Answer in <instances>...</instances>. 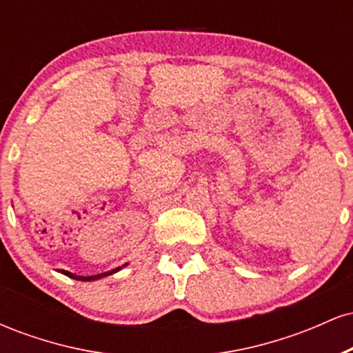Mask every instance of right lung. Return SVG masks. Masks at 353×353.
<instances>
[{
    "label": "right lung",
    "instance_id": "right-lung-1",
    "mask_svg": "<svg viewBox=\"0 0 353 353\" xmlns=\"http://www.w3.org/2000/svg\"><path fill=\"white\" fill-rule=\"evenodd\" d=\"M128 264H124V265H121V267H116V269H112V270H109V272H103V274H98V275H88V277H84V275H76V274H72V272H70V270H58V272H61V274H64V275H68V277H71V279H76V281H83V282H89V281H99V279H103V277H108V275H111V274H116L117 270H121L123 269V267H125Z\"/></svg>",
    "mask_w": 353,
    "mask_h": 353
}]
</instances>
